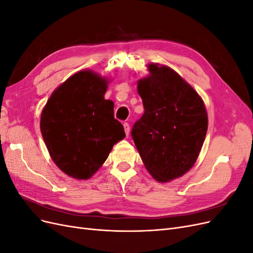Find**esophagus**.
<instances>
[{
  "instance_id": "1",
  "label": "esophagus",
  "mask_w": 253,
  "mask_h": 253,
  "mask_svg": "<svg viewBox=\"0 0 253 253\" xmlns=\"http://www.w3.org/2000/svg\"><path fill=\"white\" fill-rule=\"evenodd\" d=\"M124 127H125V132L126 135L129 134V125L127 124V122H125L124 124Z\"/></svg>"
}]
</instances>
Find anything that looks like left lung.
Listing matches in <instances>:
<instances>
[{
    "mask_svg": "<svg viewBox=\"0 0 253 253\" xmlns=\"http://www.w3.org/2000/svg\"><path fill=\"white\" fill-rule=\"evenodd\" d=\"M150 76L138 81L144 113L132 138L150 174L158 181L180 177L193 167L208 128L202 98L167 66L150 64Z\"/></svg>",
    "mask_w": 253,
    "mask_h": 253,
    "instance_id": "8db88e82",
    "label": "left lung"
}]
</instances>
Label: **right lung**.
Wrapping results in <instances>:
<instances>
[{
	"mask_svg": "<svg viewBox=\"0 0 253 253\" xmlns=\"http://www.w3.org/2000/svg\"><path fill=\"white\" fill-rule=\"evenodd\" d=\"M106 87L100 76L81 71L53 91L42 111L40 128L50 157L73 178L88 179L126 137L113 101L104 99Z\"/></svg>",
	"mask_w": 253,
	"mask_h": 253,
	"instance_id": "add662e5",
	"label": "right lung"
}]
</instances>
